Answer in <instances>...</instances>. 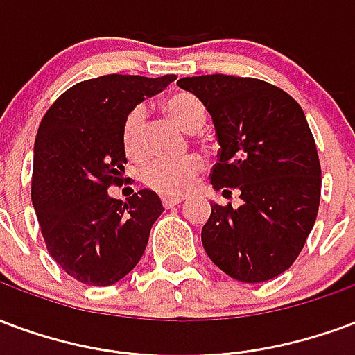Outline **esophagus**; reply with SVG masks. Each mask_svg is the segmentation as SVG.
Returning <instances> with one entry per match:
<instances>
[{
    "instance_id": "esophagus-1",
    "label": "esophagus",
    "mask_w": 355,
    "mask_h": 355,
    "mask_svg": "<svg viewBox=\"0 0 355 355\" xmlns=\"http://www.w3.org/2000/svg\"><path fill=\"white\" fill-rule=\"evenodd\" d=\"M162 206L164 208H172V206H178V204L183 202V196H162Z\"/></svg>"
}]
</instances>
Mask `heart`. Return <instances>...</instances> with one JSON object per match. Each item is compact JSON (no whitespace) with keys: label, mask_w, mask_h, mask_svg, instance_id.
Wrapping results in <instances>:
<instances>
[{"label":"heart","mask_w":355,"mask_h":355,"mask_svg":"<svg viewBox=\"0 0 355 355\" xmlns=\"http://www.w3.org/2000/svg\"><path fill=\"white\" fill-rule=\"evenodd\" d=\"M164 110L172 117L175 124H180L183 130L198 132L206 123V107L196 96L189 92L170 96L164 103ZM146 124L147 107L146 105H134L126 117H124L121 141L126 157L136 162L147 157L146 147ZM202 172V160L198 157H185V159L151 160L141 170V180L147 187L164 196H181L187 193L198 180Z\"/></svg>","instance_id":"obj_1"}]
</instances>
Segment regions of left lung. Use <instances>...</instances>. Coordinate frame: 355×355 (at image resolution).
<instances>
[{
  "mask_svg": "<svg viewBox=\"0 0 355 355\" xmlns=\"http://www.w3.org/2000/svg\"><path fill=\"white\" fill-rule=\"evenodd\" d=\"M178 87L214 119L221 149L209 183L240 193L238 208L211 204L204 250L234 280H272L299 257L320 208L322 166L301 105L253 77H183Z\"/></svg>",
  "mask_w": 355,
  "mask_h": 355,
  "instance_id": "obj_1",
  "label": "left lung"
}]
</instances>
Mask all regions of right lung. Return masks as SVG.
Here are the masks:
<instances>
[{"mask_svg":"<svg viewBox=\"0 0 355 355\" xmlns=\"http://www.w3.org/2000/svg\"><path fill=\"white\" fill-rule=\"evenodd\" d=\"M175 75H102L73 85L46 110L33 147L32 202L46 252L87 286L123 280L146 252L164 211L153 191L123 202L107 195L123 183L126 113L159 94Z\"/></svg>","mask_w":355,"mask_h":355,"instance_id":"right-lung-1","label":"right lung"}]
</instances>
